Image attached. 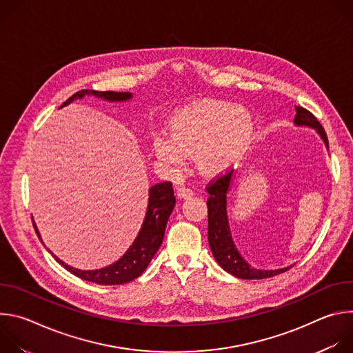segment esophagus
Returning a JSON list of instances; mask_svg holds the SVG:
<instances>
[{
  "mask_svg": "<svg viewBox=\"0 0 353 353\" xmlns=\"http://www.w3.org/2000/svg\"><path fill=\"white\" fill-rule=\"evenodd\" d=\"M192 190L191 188H187V187H179L177 188V195L180 199H187V198H191L192 196Z\"/></svg>",
  "mask_w": 353,
  "mask_h": 353,
  "instance_id": "1",
  "label": "esophagus"
}]
</instances>
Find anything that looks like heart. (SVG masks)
<instances>
[{"mask_svg": "<svg viewBox=\"0 0 353 353\" xmlns=\"http://www.w3.org/2000/svg\"><path fill=\"white\" fill-rule=\"evenodd\" d=\"M254 135L253 116L225 100L203 99L179 109L169 120L168 137L154 141L157 158L173 168L194 157L204 176H216L232 168Z\"/></svg>", "mask_w": 353, "mask_h": 353, "instance_id": "obj_1", "label": "heart"}]
</instances>
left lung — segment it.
Wrapping results in <instances>:
<instances>
[{"instance_id":"obj_1","label":"left lung","mask_w":353,"mask_h":353,"mask_svg":"<svg viewBox=\"0 0 353 353\" xmlns=\"http://www.w3.org/2000/svg\"><path fill=\"white\" fill-rule=\"evenodd\" d=\"M294 125L296 127H309L317 131V134L324 141L328 149V139L324 128L317 121V119L303 108H294ZM234 179V172L219 177L215 183L210 184L207 188L210 196L207 201L208 205V243L212 251V256L216 263L230 275L240 279H264L271 278L278 274L288 271L290 267H283L278 270H257L251 267L240 254L237 250L232 232L229 228L228 219V194L230 191L232 183Z\"/></svg>"}]
</instances>
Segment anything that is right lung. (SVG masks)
I'll list each match as a JSON object with an SVG mask.
<instances>
[{
	"label": "right lung",
	"instance_id": "right-lung-1",
	"mask_svg": "<svg viewBox=\"0 0 353 353\" xmlns=\"http://www.w3.org/2000/svg\"><path fill=\"white\" fill-rule=\"evenodd\" d=\"M85 96H94L112 103L128 102V100L132 99V93L130 92H97V90L86 89V90L77 92L74 96H71L67 100L65 103H63L61 108ZM174 204H176V198H174V192L170 181L158 183V184H154L152 187H149L146 214L135 240L132 241L130 248L125 251L124 256H121V259H119L116 263L105 268L78 270L65 264L63 260L54 256L52 251L50 250L48 251L53 254L56 261H59V264H61L67 271H70L71 274H74L75 276L83 281L99 283V285H121V283L131 282L146 270L150 260L154 259L157 251L159 250L163 241L165 229H166L169 216L174 208ZM33 226L39 239L41 240V236L34 222H33Z\"/></svg>",
	"mask_w": 353,
	"mask_h": 353
}]
</instances>
